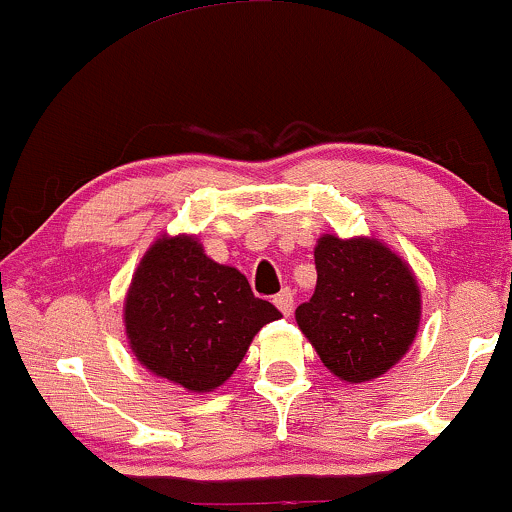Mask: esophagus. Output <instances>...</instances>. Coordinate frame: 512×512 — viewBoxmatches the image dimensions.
I'll list each match as a JSON object with an SVG mask.
<instances>
[{
	"label": "esophagus",
	"instance_id": "34e87169",
	"mask_svg": "<svg viewBox=\"0 0 512 512\" xmlns=\"http://www.w3.org/2000/svg\"><path fill=\"white\" fill-rule=\"evenodd\" d=\"M274 305L281 310V315L289 317L293 313V293L289 289H284L281 293L274 296Z\"/></svg>",
	"mask_w": 512,
	"mask_h": 512
}]
</instances>
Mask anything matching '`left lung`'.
<instances>
[{
	"mask_svg": "<svg viewBox=\"0 0 512 512\" xmlns=\"http://www.w3.org/2000/svg\"><path fill=\"white\" fill-rule=\"evenodd\" d=\"M315 269V293L296 322L325 368L349 385L395 368L421 325V289L404 257L373 236L325 233Z\"/></svg>",
	"mask_w": 512,
	"mask_h": 512,
	"instance_id": "1",
	"label": "left lung"
}]
</instances>
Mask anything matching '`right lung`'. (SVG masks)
I'll return each mask as SVG.
<instances>
[{
    "label": "right lung",
    "instance_id": "obj_1",
    "mask_svg": "<svg viewBox=\"0 0 512 512\" xmlns=\"http://www.w3.org/2000/svg\"><path fill=\"white\" fill-rule=\"evenodd\" d=\"M122 315L137 361L195 395L226 383L255 334L281 317L272 303L252 296L236 267L211 260L190 233H163L149 245Z\"/></svg>",
    "mask_w": 512,
    "mask_h": 512
}]
</instances>
